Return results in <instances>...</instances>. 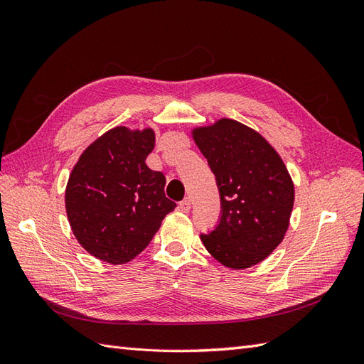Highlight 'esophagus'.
I'll list each match as a JSON object with an SVG mask.
<instances>
[{"label":"esophagus","instance_id":"1","mask_svg":"<svg viewBox=\"0 0 364 364\" xmlns=\"http://www.w3.org/2000/svg\"><path fill=\"white\" fill-rule=\"evenodd\" d=\"M179 208H181V211L188 213L190 209H191V199H190V197H186V199H183V200L179 203Z\"/></svg>","mask_w":364,"mask_h":364}]
</instances>
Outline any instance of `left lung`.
Listing matches in <instances>:
<instances>
[{"mask_svg":"<svg viewBox=\"0 0 364 364\" xmlns=\"http://www.w3.org/2000/svg\"><path fill=\"white\" fill-rule=\"evenodd\" d=\"M193 138L215 176L220 222L200 240L230 269H247L279 246L294 202V185L281 156L258 132L222 118Z\"/></svg>","mask_w":364,"mask_h":364,"instance_id":"obj_1","label":"left lung"}]
</instances>
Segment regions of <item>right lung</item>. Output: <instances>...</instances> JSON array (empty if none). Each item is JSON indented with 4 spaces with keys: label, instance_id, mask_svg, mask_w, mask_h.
<instances>
[{
    "label": "right lung",
    "instance_id": "1",
    "mask_svg": "<svg viewBox=\"0 0 364 364\" xmlns=\"http://www.w3.org/2000/svg\"><path fill=\"white\" fill-rule=\"evenodd\" d=\"M155 147L151 129L124 126L87 147L70 174L65 206L77 241L92 257L124 264L144 250L176 203L165 176L146 165Z\"/></svg>",
    "mask_w": 364,
    "mask_h": 364
}]
</instances>
